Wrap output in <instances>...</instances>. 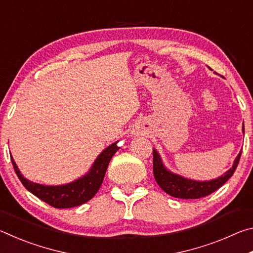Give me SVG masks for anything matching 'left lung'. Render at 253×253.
<instances>
[{
  "label": "left lung",
  "instance_id": "left-lung-1",
  "mask_svg": "<svg viewBox=\"0 0 253 253\" xmlns=\"http://www.w3.org/2000/svg\"><path fill=\"white\" fill-rule=\"evenodd\" d=\"M242 131L245 134V126H242ZM241 153L238 154L233 162L232 168L226 170L217 178L211 181H195V179L183 177L181 175L170 172L163 164V161L155 148L153 149V172L154 177L163 191L169 195L177 199H200L208 196L217 188H220L228 179L232 176L235 169L239 164Z\"/></svg>",
  "mask_w": 253,
  "mask_h": 253
}]
</instances>
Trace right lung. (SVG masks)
Returning a JSON list of instances; mask_svg holds the SVG:
<instances>
[{"label": "right lung", "instance_id": "obj_1", "mask_svg": "<svg viewBox=\"0 0 253 253\" xmlns=\"http://www.w3.org/2000/svg\"><path fill=\"white\" fill-rule=\"evenodd\" d=\"M117 143L118 140L109 145L98 155L87 174L70 183L62 184V185H43V184L29 181L21 174L12 155L11 162L21 183L29 192H31L33 195H36L37 198L48 203L51 207L57 209H69L88 202L96 195L101 186L102 181H104L111 157L119 149Z\"/></svg>", "mask_w": 253, "mask_h": 253}]
</instances>
